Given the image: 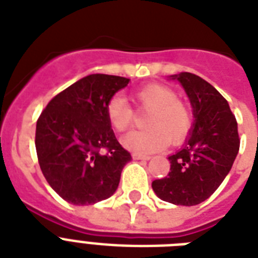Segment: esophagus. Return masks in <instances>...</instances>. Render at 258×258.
I'll return each mask as SVG.
<instances>
[{
    "mask_svg": "<svg viewBox=\"0 0 258 258\" xmlns=\"http://www.w3.org/2000/svg\"><path fill=\"white\" fill-rule=\"evenodd\" d=\"M134 159H139V161H149L151 159L150 155H145V154H139V153H133Z\"/></svg>",
    "mask_w": 258,
    "mask_h": 258,
    "instance_id": "obj_1",
    "label": "esophagus"
}]
</instances>
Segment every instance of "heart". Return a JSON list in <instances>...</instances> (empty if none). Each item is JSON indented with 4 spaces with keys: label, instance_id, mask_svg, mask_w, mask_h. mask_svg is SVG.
Returning <instances> with one entry per match:
<instances>
[{
    "label": "heart",
    "instance_id": "heart-1",
    "mask_svg": "<svg viewBox=\"0 0 258 258\" xmlns=\"http://www.w3.org/2000/svg\"><path fill=\"white\" fill-rule=\"evenodd\" d=\"M138 109L149 111L145 119L146 130L133 131L123 138V145L135 153L159 151L171 142L180 143L192 125V113L186 101L176 97L172 88L163 84H149L131 93ZM105 116L117 133H124L133 125L134 109L120 96H112L105 104Z\"/></svg>",
    "mask_w": 258,
    "mask_h": 258
}]
</instances>
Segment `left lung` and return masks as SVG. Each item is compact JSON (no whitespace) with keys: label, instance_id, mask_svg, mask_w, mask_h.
<instances>
[{"label":"left lung","instance_id":"obj_1","mask_svg":"<svg viewBox=\"0 0 258 258\" xmlns=\"http://www.w3.org/2000/svg\"><path fill=\"white\" fill-rule=\"evenodd\" d=\"M182 84L196 120L182 149L170 155L167 176L153 182L162 201L194 206L208 200L232 169L240 150L236 116L212 84L188 72L172 75Z\"/></svg>","mask_w":258,"mask_h":258}]
</instances>
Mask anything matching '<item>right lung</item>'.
Listing matches in <instances>:
<instances>
[{
    "label": "right lung",
    "instance_id": "obj_1",
    "mask_svg": "<svg viewBox=\"0 0 258 258\" xmlns=\"http://www.w3.org/2000/svg\"><path fill=\"white\" fill-rule=\"evenodd\" d=\"M128 82L112 75H89L57 93L38 117L40 169L70 204L93 205L116 191L131 154L115 138L105 104Z\"/></svg>",
    "mask_w": 258,
    "mask_h": 258
}]
</instances>
